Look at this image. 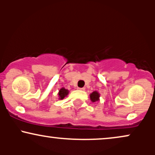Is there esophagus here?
I'll use <instances>...</instances> for the list:
<instances>
[{
    "instance_id": "1",
    "label": "esophagus",
    "mask_w": 155,
    "mask_h": 155,
    "mask_svg": "<svg viewBox=\"0 0 155 155\" xmlns=\"http://www.w3.org/2000/svg\"><path fill=\"white\" fill-rule=\"evenodd\" d=\"M78 90H82V91H84V90H85V88L84 87H81V88H78Z\"/></svg>"
}]
</instances>
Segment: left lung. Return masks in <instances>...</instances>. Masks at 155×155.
I'll return each instance as SVG.
<instances>
[{
  "label": "left lung",
  "mask_w": 155,
  "mask_h": 155,
  "mask_svg": "<svg viewBox=\"0 0 155 155\" xmlns=\"http://www.w3.org/2000/svg\"><path fill=\"white\" fill-rule=\"evenodd\" d=\"M90 100L92 101V102H97V101H99L100 94H99L97 91H94L90 94Z\"/></svg>",
  "instance_id": "8db88e82"
}]
</instances>
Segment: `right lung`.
Masks as SVG:
<instances>
[{
  "label": "right lung",
  "instance_id": "obj_1",
  "mask_svg": "<svg viewBox=\"0 0 155 155\" xmlns=\"http://www.w3.org/2000/svg\"><path fill=\"white\" fill-rule=\"evenodd\" d=\"M69 91L66 89H65L64 87H62L60 90H59V92H58V95H59V99L60 100H63L65 97H66L68 94Z\"/></svg>",
  "mask_w": 155,
  "mask_h": 155
}]
</instances>
